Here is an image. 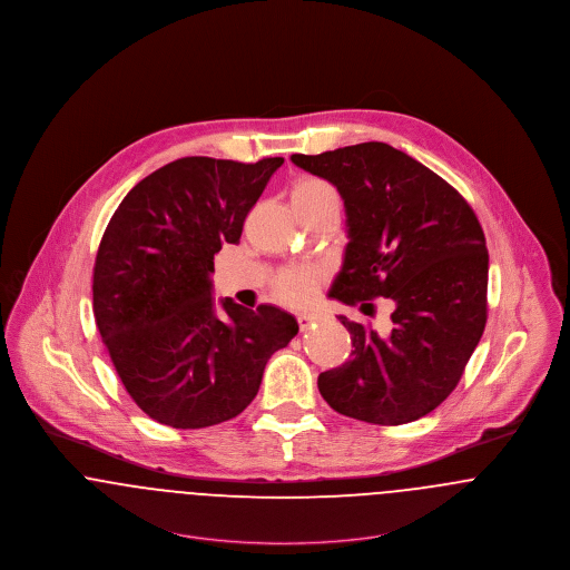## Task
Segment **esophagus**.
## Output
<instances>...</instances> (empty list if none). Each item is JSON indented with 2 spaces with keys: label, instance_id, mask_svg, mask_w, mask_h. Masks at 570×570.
I'll use <instances>...</instances> for the list:
<instances>
[{
  "label": "esophagus",
  "instance_id": "1",
  "mask_svg": "<svg viewBox=\"0 0 570 570\" xmlns=\"http://www.w3.org/2000/svg\"><path fill=\"white\" fill-rule=\"evenodd\" d=\"M297 321H299L302 332H305V330H309L312 325H316V323L321 321V316H318V314H314V312H302V314L297 316Z\"/></svg>",
  "mask_w": 570,
  "mask_h": 570
}]
</instances>
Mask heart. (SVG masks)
<instances>
[{
	"label": "heart",
	"instance_id": "obj_1",
	"mask_svg": "<svg viewBox=\"0 0 570 570\" xmlns=\"http://www.w3.org/2000/svg\"><path fill=\"white\" fill-rule=\"evenodd\" d=\"M325 196H335V191L330 183H325L321 178H303L291 191L293 206L295 204H305V202L318 200V198H325ZM316 279H318V271H314V268H293V271H288V273H284L279 277L277 293L284 299L297 302V299L307 297L314 291Z\"/></svg>",
	"mask_w": 570,
	"mask_h": 570
}]
</instances>
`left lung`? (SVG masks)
<instances>
[{
	"label": "left lung",
	"mask_w": 570,
	"mask_h": 570,
	"mask_svg": "<svg viewBox=\"0 0 570 570\" xmlns=\"http://www.w3.org/2000/svg\"><path fill=\"white\" fill-rule=\"evenodd\" d=\"M330 180L346 208L348 243L330 297L366 312L394 303L390 334L337 316L351 360L318 374L327 404L370 424L424 417L459 385L487 325L489 252L468 200L433 169L383 141L293 155Z\"/></svg>",
	"instance_id": "obj_1"
}]
</instances>
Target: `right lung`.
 <instances>
[{
    "label": "right lung",
    "instance_id": "add662e5",
    "mask_svg": "<svg viewBox=\"0 0 570 570\" xmlns=\"http://www.w3.org/2000/svg\"><path fill=\"white\" fill-rule=\"evenodd\" d=\"M284 164L183 157L139 180L97 252L95 318L135 404L171 429H206L256 399L268 357L297 332L275 307L213 303L215 254L238 243L249 208Z\"/></svg>",
    "mask_w": 570,
    "mask_h": 570
}]
</instances>
